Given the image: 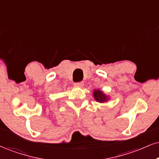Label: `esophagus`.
Returning a JSON list of instances; mask_svg holds the SVG:
<instances>
[{"label": "esophagus", "instance_id": "esophagus-1", "mask_svg": "<svg viewBox=\"0 0 159 159\" xmlns=\"http://www.w3.org/2000/svg\"><path fill=\"white\" fill-rule=\"evenodd\" d=\"M74 85L76 86H78V87H82V86H83L84 83L83 82H78V83H74Z\"/></svg>", "mask_w": 159, "mask_h": 159}]
</instances>
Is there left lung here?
<instances>
[{
    "mask_svg": "<svg viewBox=\"0 0 159 159\" xmlns=\"http://www.w3.org/2000/svg\"><path fill=\"white\" fill-rule=\"evenodd\" d=\"M93 95L96 101L99 102H106L108 99L107 96L102 91H101L100 90H95L93 91Z\"/></svg>",
    "mask_w": 159,
    "mask_h": 159,
    "instance_id": "obj_1",
    "label": "left lung"
}]
</instances>
